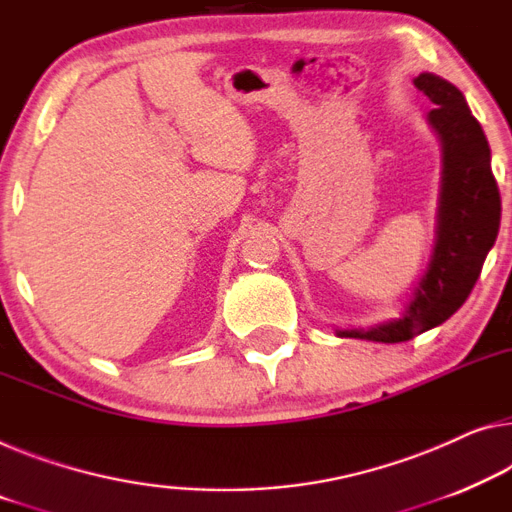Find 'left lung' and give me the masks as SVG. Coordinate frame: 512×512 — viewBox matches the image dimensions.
Segmentation results:
<instances>
[{"label":"left lung","mask_w":512,"mask_h":512,"mask_svg":"<svg viewBox=\"0 0 512 512\" xmlns=\"http://www.w3.org/2000/svg\"><path fill=\"white\" fill-rule=\"evenodd\" d=\"M414 86L437 105L428 114L442 146L435 245L398 318L371 327L336 329L341 338L403 343L442 325L465 304L497 240L501 196L481 123L471 116L458 86L444 77L421 73L414 77Z\"/></svg>","instance_id":"left-lung-1"}]
</instances>
